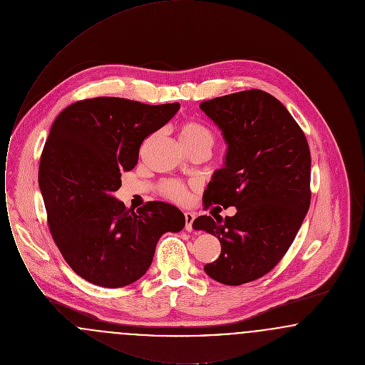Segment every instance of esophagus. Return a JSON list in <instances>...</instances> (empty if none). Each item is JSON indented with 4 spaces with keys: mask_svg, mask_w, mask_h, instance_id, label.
Returning <instances> with one entry per match:
<instances>
[{
    "mask_svg": "<svg viewBox=\"0 0 365 365\" xmlns=\"http://www.w3.org/2000/svg\"><path fill=\"white\" fill-rule=\"evenodd\" d=\"M194 219H195V215H194L192 212H186V213H185V220H186V226H185V228H186L187 231H192Z\"/></svg>",
    "mask_w": 365,
    "mask_h": 365,
    "instance_id": "obj_1",
    "label": "esophagus"
}]
</instances>
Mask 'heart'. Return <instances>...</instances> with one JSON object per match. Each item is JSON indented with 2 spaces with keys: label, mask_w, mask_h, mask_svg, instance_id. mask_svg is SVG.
Masks as SVG:
<instances>
[{
  "label": "heart",
  "mask_w": 365,
  "mask_h": 365,
  "mask_svg": "<svg viewBox=\"0 0 365 365\" xmlns=\"http://www.w3.org/2000/svg\"><path fill=\"white\" fill-rule=\"evenodd\" d=\"M179 137L183 146H192V145H207L209 148L213 146L215 137L213 133L202 123L186 122L183 123L179 128ZM160 191L164 197L176 201L183 202L187 198V186L180 180H165L161 183Z\"/></svg>",
  "instance_id": "b5f03b06"
}]
</instances>
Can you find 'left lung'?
I'll return each instance as SVG.
<instances>
[{
  "mask_svg": "<svg viewBox=\"0 0 365 365\" xmlns=\"http://www.w3.org/2000/svg\"><path fill=\"white\" fill-rule=\"evenodd\" d=\"M200 108L227 143L225 167L204 191V207H235L237 213L225 220L198 216L192 227L222 245L205 272L240 286L268 274L294 241L311 205V152L284 105L262 90L216 97Z\"/></svg>",
  "mask_w": 365,
  "mask_h": 365,
  "instance_id": "1",
  "label": "left lung"
}]
</instances>
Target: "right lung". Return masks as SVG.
<instances>
[{
  "instance_id": "obj_1",
  "label": "right lung",
  "mask_w": 365,
  "mask_h": 365,
  "mask_svg": "<svg viewBox=\"0 0 365 365\" xmlns=\"http://www.w3.org/2000/svg\"><path fill=\"white\" fill-rule=\"evenodd\" d=\"M97 97L67 106L45 142L38 183L53 241L72 271L103 287H123L150 267L160 237L185 227V215L161 201L127 209L112 194L122 171L138 163L143 139L179 110Z\"/></svg>"
}]
</instances>
